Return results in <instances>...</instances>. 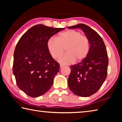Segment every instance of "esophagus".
Instances as JSON below:
<instances>
[{
	"instance_id": "obj_1",
	"label": "esophagus",
	"mask_w": 122,
	"mask_h": 122,
	"mask_svg": "<svg viewBox=\"0 0 122 122\" xmlns=\"http://www.w3.org/2000/svg\"><path fill=\"white\" fill-rule=\"evenodd\" d=\"M64 65H60V68H63L64 67Z\"/></svg>"
}]
</instances>
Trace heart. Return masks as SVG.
Masks as SVG:
<instances>
[{"label": "heart", "mask_w": 122, "mask_h": 122, "mask_svg": "<svg viewBox=\"0 0 122 122\" xmlns=\"http://www.w3.org/2000/svg\"><path fill=\"white\" fill-rule=\"evenodd\" d=\"M47 46L53 58L57 59L61 56L66 49V53L59 62L68 65L83 60L87 56L89 50V42L86 36L75 30H68L60 33L55 39L51 38L47 41Z\"/></svg>", "instance_id": "1"}]
</instances>
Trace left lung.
I'll use <instances>...</instances> for the list:
<instances>
[{
    "instance_id": "8db88e82",
    "label": "left lung",
    "mask_w": 122,
    "mask_h": 122,
    "mask_svg": "<svg viewBox=\"0 0 122 122\" xmlns=\"http://www.w3.org/2000/svg\"><path fill=\"white\" fill-rule=\"evenodd\" d=\"M80 28L89 42L87 56L81 62L70 66L68 86L74 94L88 97L96 92L106 80L108 67V57L103 39L95 30L83 24L68 27Z\"/></svg>"
}]
</instances>
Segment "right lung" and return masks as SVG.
<instances>
[{"mask_svg":"<svg viewBox=\"0 0 122 122\" xmlns=\"http://www.w3.org/2000/svg\"><path fill=\"white\" fill-rule=\"evenodd\" d=\"M64 29L36 25L18 41L13 55V73L18 87L29 96H40L52 86L60 65L51 55L47 42Z\"/></svg>","mask_w":122,"mask_h":122,"instance_id":"add662e5","label":"right lung"}]
</instances>
